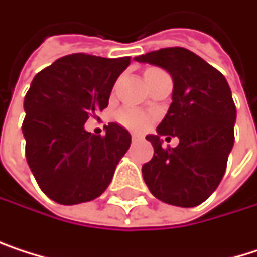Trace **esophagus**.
Instances as JSON below:
<instances>
[{
  "instance_id": "1",
  "label": "esophagus",
  "mask_w": 257,
  "mask_h": 257,
  "mask_svg": "<svg viewBox=\"0 0 257 257\" xmlns=\"http://www.w3.org/2000/svg\"><path fill=\"white\" fill-rule=\"evenodd\" d=\"M141 138H142L141 135H136V133H133V135H132V139H133V141H139Z\"/></svg>"
}]
</instances>
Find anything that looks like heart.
Returning <instances> with one entry per match:
<instances>
[{
  "label": "heart",
  "mask_w": 257,
  "mask_h": 257,
  "mask_svg": "<svg viewBox=\"0 0 257 257\" xmlns=\"http://www.w3.org/2000/svg\"><path fill=\"white\" fill-rule=\"evenodd\" d=\"M116 119L119 124L130 130H142L148 124V118L144 112L135 109V107H124L118 112Z\"/></svg>",
  "instance_id": "heart-1"
}]
</instances>
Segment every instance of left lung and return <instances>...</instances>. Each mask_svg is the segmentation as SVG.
<instances>
[{
    "label": "left lung",
    "instance_id": "obj_1",
    "mask_svg": "<svg viewBox=\"0 0 257 257\" xmlns=\"http://www.w3.org/2000/svg\"><path fill=\"white\" fill-rule=\"evenodd\" d=\"M138 62L167 69L174 81L173 103L157 135L142 176L160 201L195 207L218 188L235 142L236 107L229 83L218 69L182 47L162 48L136 57ZM160 136H177V147L164 149Z\"/></svg>",
    "mask_w": 257,
    "mask_h": 257
}]
</instances>
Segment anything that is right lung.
<instances>
[{
  "instance_id": "1",
  "label": "right lung",
  "mask_w": 257,
  "mask_h": 257,
  "mask_svg": "<svg viewBox=\"0 0 257 257\" xmlns=\"http://www.w3.org/2000/svg\"><path fill=\"white\" fill-rule=\"evenodd\" d=\"M128 65L130 57L75 53L57 59L31 81L24 98L25 157L53 201H92L112 182L132 136L116 122L106 127L104 136L86 132L84 124L107 107L112 87Z\"/></svg>"
}]
</instances>
